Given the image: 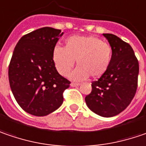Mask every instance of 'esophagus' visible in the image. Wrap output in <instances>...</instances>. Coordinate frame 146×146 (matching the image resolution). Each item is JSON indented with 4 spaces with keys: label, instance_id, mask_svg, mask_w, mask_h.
<instances>
[{
    "label": "esophagus",
    "instance_id": "esophagus-1",
    "mask_svg": "<svg viewBox=\"0 0 146 146\" xmlns=\"http://www.w3.org/2000/svg\"><path fill=\"white\" fill-rule=\"evenodd\" d=\"M71 86H79V83H75V82H72L71 84H70Z\"/></svg>",
    "mask_w": 146,
    "mask_h": 146
}]
</instances>
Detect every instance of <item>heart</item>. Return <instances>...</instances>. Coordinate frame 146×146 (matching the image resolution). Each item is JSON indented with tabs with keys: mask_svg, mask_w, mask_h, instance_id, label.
<instances>
[{
	"mask_svg": "<svg viewBox=\"0 0 146 146\" xmlns=\"http://www.w3.org/2000/svg\"><path fill=\"white\" fill-rule=\"evenodd\" d=\"M113 56L110 44L93 36H73L65 40L64 47L55 46L52 59L58 73L66 77L74 65L78 68L71 73L73 80L82 81L89 77L98 78L108 70Z\"/></svg>",
	"mask_w": 146,
	"mask_h": 146,
	"instance_id": "obj_1",
	"label": "heart"
}]
</instances>
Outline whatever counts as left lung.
<instances>
[{
    "mask_svg": "<svg viewBox=\"0 0 146 146\" xmlns=\"http://www.w3.org/2000/svg\"><path fill=\"white\" fill-rule=\"evenodd\" d=\"M103 35L113 49L112 61L105 74L92 82V92L85 100L92 112L110 117L123 112L134 98L139 63L128 43L111 33Z\"/></svg>",
    "mask_w": 146,
    "mask_h": 146,
    "instance_id": "1",
    "label": "left lung"
}]
</instances>
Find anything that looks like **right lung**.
Listing matches in <instances>:
<instances>
[{
    "label": "right lung",
    "mask_w": 146,
    "mask_h": 146,
    "mask_svg": "<svg viewBox=\"0 0 146 146\" xmlns=\"http://www.w3.org/2000/svg\"><path fill=\"white\" fill-rule=\"evenodd\" d=\"M63 35L60 29L45 27L23 36L9 65V82L17 103L34 116H46L63 103L70 82L57 72L52 53Z\"/></svg>",
    "instance_id": "obj_1"
}]
</instances>
